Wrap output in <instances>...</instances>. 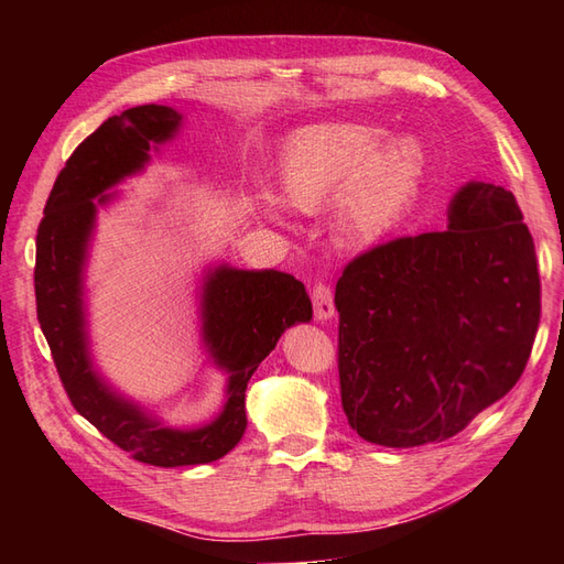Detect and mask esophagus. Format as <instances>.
Instances as JSON below:
<instances>
[{
  "instance_id": "obj_1",
  "label": "esophagus",
  "mask_w": 564,
  "mask_h": 564,
  "mask_svg": "<svg viewBox=\"0 0 564 564\" xmlns=\"http://www.w3.org/2000/svg\"><path fill=\"white\" fill-rule=\"evenodd\" d=\"M311 299H313V308H315V317L319 322H327L334 317L336 308H334V292L332 286L327 282H315L313 284V292H311Z\"/></svg>"
}]
</instances>
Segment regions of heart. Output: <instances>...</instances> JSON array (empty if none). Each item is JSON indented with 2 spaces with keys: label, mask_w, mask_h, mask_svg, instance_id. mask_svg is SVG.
I'll return each instance as SVG.
<instances>
[{
  "label": "heart",
  "mask_w": 564,
  "mask_h": 564,
  "mask_svg": "<svg viewBox=\"0 0 564 564\" xmlns=\"http://www.w3.org/2000/svg\"><path fill=\"white\" fill-rule=\"evenodd\" d=\"M371 124L332 122L299 131L278 164L280 195L289 207L317 212L334 200V232L346 245H371L395 228L414 199L423 158L412 141L388 148ZM263 212L275 218L278 199Z\"/></svg>",
  "instance_id": "b5f03b06"
}]
</instances>
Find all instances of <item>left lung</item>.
I'll return each mask as SVG.
<instances>
[{
    "instance_id": "8db88e82",
    "label": "left lung",
    "mask_w": 564,
    "mask_h": 564,
    "mask_svg": "<svg viewBox=\"0 0 564 564\" xmlns=\"http://www.w3.org/2000/svg\"><path fill=\"white\" fill-rule=\"evenodd\" d=\"M447 218L355 256L336 282L340 402L373 445L454 437L518 383L534 346L541 280L516 195L468 183Z\"/></svg>"
}]
</instances>
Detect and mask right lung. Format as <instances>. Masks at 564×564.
Masks as SVG:
<instances>
[{"mask_svg":"<svg viewBox=\"0 0 564 564\" xmlns=\"http://www.w3.org/2000/svg\"><path fill=\"white\" fill-rule=\"evenodd\" d=\"M181 115L166 106H139L110 117L84 139L51 187L37 228V319L77 412L141 464L176 468L226 456L247 429L245 392L251 373L278 346L286 327L313 317L303 282L278 270H212L202 289V336L214 362L228 371L226 404L202 429H166L112 392L91 367L82 268L108 187L148 164L150 145L172 139ZM99 199L96 200L95 197Z\"/></svg>","mask_w":564,"mask_h":564,"instance_id":"1","label":"right lung"}]
</instances>
